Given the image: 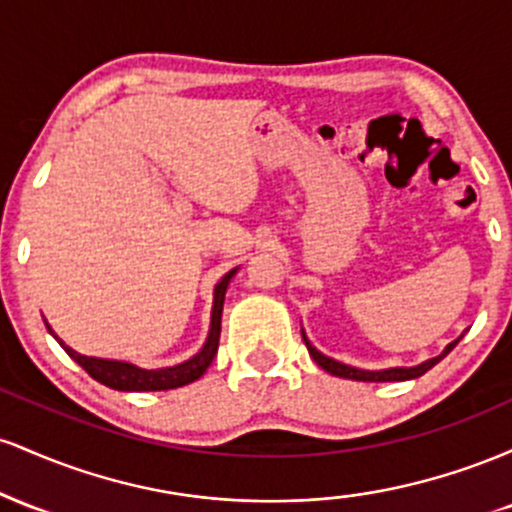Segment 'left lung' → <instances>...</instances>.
I'll return each instance as SVG.
<instances>
[{
  "instance_id": "left-lung-1",
  "label": "left lung",
  "mask_w": 512,
  "mask_h": 512,
  "mask_svg": "<svg viewBox=\"0 0 512 512\" xmlns=\"http://www.w3.org/2000/svg\"><path fill=\"white\" fill-rule=\"evenodd\" d=\"M303 342L308 346V354L313 356V361L320 366L322 370H327V373L337 375V378H346V380H361V383H397V380H411V378H419V375H424L426 370H431L440 358H445L450 354L452 349H455V344L460 342V339H455V342L445 346V351L436 358H428V361L419 363V366H411V368H385V370H361V368H354V366H346V363H339L334 361V358L320 354V351L315 349L313 344L308 342V337H305L303 332Z\"/></svg>"
}]
</instances>
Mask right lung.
Wrapping results in <instances>:
<instances>
[{"instance_id": "obj_1", "label": "right lung", "mask_w": 512, "mask_h": 512, "mask_svg": "<svg viewBox=\"0 0 512 512\" xmlns=\"http://www.w3.org/2000/svg\"><path fill=\"white\" fill-rule=\"evenodd\" d=\"M238 269H231L226 276H221V281L214 289V305H211V325H209V337L204 342L202 349L195 356L187 358V361L178 363V366L168 368H154L146 370L134 366L127 361H110V358H96V356H84L79 351H74L72 346H67L52 332V327L45 322L48 332L60 342V346L67 351L69 358H74L81 368L91 375L93 380L110 387V390H122V392H156V390H175V387L190 385L195 380L202 378L207 373V368L214 361L216 349H219V337H221V313H223V298H226V289L231 284L233 274Z\"/></svg>"}]
</instances>
